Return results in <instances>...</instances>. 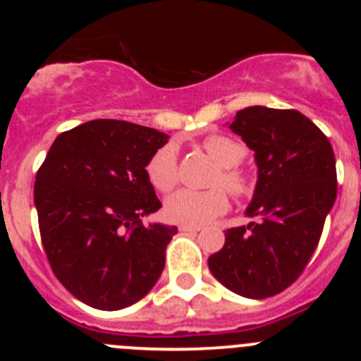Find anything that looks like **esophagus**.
I'll list each match as a JSON object with an SVG mask.
<instances>
[{"label":"esophagus","mask_w":361,"mask_h":361,"mask_svg":"<svg viewBox=\"0 0 361 361\" xmlns=\"http://www.w3.org/2000/svg\"><path fill=\"white\" fill-rule=\"evenodd\" d=\"M201 228H202L201 225H185V224L180 225L181 232H199Z\"/></svg>","instance_id":"34e87169"}]
</instances>
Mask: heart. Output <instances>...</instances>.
<instances>
[{"mask_svg":"<svg viewBox=\"0 0 361 361\" xmlns=\"http://www.w3.org/2000/svg\"><path fill=\"white\" fill-rule=\"evenodd\" d=\"M202 148L218 169L214 173L209 190H190L181 188L166 201V214L173 221L185 225H202L220 216L228 209L227 188L235 197H245L253 192V180L246 171L239 167L246 157V148L239 141L224 134H211L202 141ZM148 181L159 192H169L180 178L178 154L173 143H167L154 152L147 162Z\"/></svg>","mask_w":361,"mask_h":361,"instance_id":"b5f03b06","label":"heart"}]
</instances>
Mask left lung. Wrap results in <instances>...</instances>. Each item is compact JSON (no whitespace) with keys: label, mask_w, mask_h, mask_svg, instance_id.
Segmentation results:
<instances>
[{"label":"left lung","mask_w":361,"mask_h":361,"mask_svg":"<svg viewBox=\"0 0 361 361\" xmlns=\"http://www.w3.org/2000/svg\"><path fill=\"white\" fill-rule=\"evenodd\" d=\"M255 152L258 180L246 216L207 258L225 288L246 298L281 293L302 274L337 197L329 137L297 110L250 106L228 126Z\"/></svg>","instance_id":"left-lung-1"}]
</instances>
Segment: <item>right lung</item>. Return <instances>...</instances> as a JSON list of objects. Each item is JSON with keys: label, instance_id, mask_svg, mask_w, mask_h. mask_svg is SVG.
<instances>
[{"label": "right lung", "instance_id": "1", "mask_svg": "<svg viewBox=\"0 0 361 361\" xmlns=\"http://www.w3.org/2000/svg\"><path fill=\"white\" fill-rule=\"evenodd\" d=\"M169 136L97 118L59 134L36 173L39 235L54 274L101 311L129 307L154 288L176 227L143 225L162 207L147 162Z\"/></svg>", "mask_w": 361, "mask_h": 361}]
</instances>
